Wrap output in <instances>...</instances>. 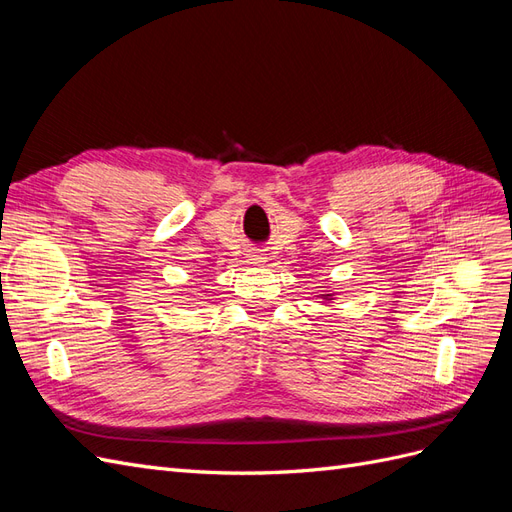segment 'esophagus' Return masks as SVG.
Wrapping results in <instances>:
<instances>
[{
	"mask_svg": "<svg viewBox=\"0 0 512 512\" xmlns=\"http://www.w3.org/2000/svg\"><path fill=\"white\" fill-rule=\"evenodd\" d=\"M247 262H250V265H262V262H267V260H265V256H262V254L252 252L250 256H247Z\"/></svg>",
	"mask_w": 512,
	"mask_h": 512,
	"instance_id": "esophagus-1",
	"label": "esophagus"
}]
</instances>
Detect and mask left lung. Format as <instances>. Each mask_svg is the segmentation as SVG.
Returning <instances> with one entry per match:
<instances>
[{"label":"left lung","instance_id":"8db88e82","mask_svg":"<svg viewBox=\"0 0 512 512\" xmlns=\"http://www.w3.org/2000/svg\"><path fill=\"white\" fill-rule=\"evenodd\" d=\"M320 299H324V301H329V303H331V301L335 299V294L327 290V292H322V294H320Z\"/></svg>","mask_w":512,"mask_h":512}]
</instances>
